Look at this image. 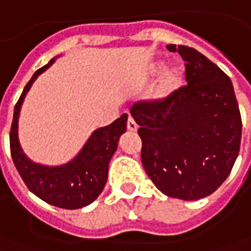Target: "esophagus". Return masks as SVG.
<instances>
[{"label": "esophagus", "mask_w": 251, "mask_h": 251, "mask_svg": "<svg viewBox=\"0 0 251 251\" xmlns=\"http://www.w3.org/2000/svg\"><path fill=\"white\" fill-rule=\"evenodd\" d=\"M127 128H128V131H131V132H135L136 129H138V124H136V122L129 116L128 120H127Z\"/></svg>", "instance_id": "1"}]
</instances>
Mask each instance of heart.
<instances>
[{
	"instance_id": "heart-1",
	"label": "heart",
	"mask_w": 251,
	"mask_h": 251,
	"mask_svg": "<svg viewBox=\"0 0 251 251\" xmlns=\"http://www.w3.org/2000/svg\"><path fill=\"white\" fill-rule=\"evenodd\" d=\"M162 70V64L157 63L151 67V74L155 75ZM181 82V71L177 67H172L168 68L161 75L160 83H158V96L160 97H168L169 94H172Z\"/></svg>"
}]
</instances>
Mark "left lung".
I'll return each instance as SVG.
<instances>
[{
	"label": "left lung",
	"instance_id": "left-lung-1",
	"mask_svg": "<svg viewBox=\"0 0 251 251\" xmlns=\"http://www.w3.org/2000/svg\"><path fill=\"white\" fill-rule=\"evenodd\" d=\"M186 61L187 84L155 101H139L143 168L161 193L194 201L223 184L239 153L242 119L232 83L193 48L168 45Z\"/></svg>",
	"mask_w": 251,
	"mask_h": 251
}]
</instances>
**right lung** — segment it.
<instances>
[{"label":"right lung","instance_id":"right-lung-1","mask_svg":"<svg viewBox=\"0 0 251 251\" xmlns=\"http://www.w3.org/2000/svg\"><path fill=\"white\" fill-rule=\"evenodd\" d=\"M53 61L54 58L32 75L15 105L9 135L10 154L17 172L31 193L57 208L79 209L97 200L105 187L109 161L117 149L119 138L126 132L128 116L124 113L108 127L94 131L82 151L63 167L49 168L30 161L24 155L17 138L19 113L31 84Z\"/></svg>","mask_w":251,"mask_h":251}]
</instances>
